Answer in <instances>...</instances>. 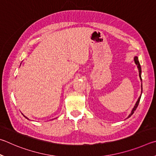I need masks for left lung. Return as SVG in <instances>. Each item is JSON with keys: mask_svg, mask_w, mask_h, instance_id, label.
Returning a JSON list of instances; mask_svg holds the SVG:
<instances>
[{"mask_svg": "<svg viewBox=\"0 0 156 156\" xmlns=\"http://www.w3.org/2000/svg\"><path fill=\"white\" fill-rule=\"evenodd\" d=\"M134 62H135V64H136V65H137V67H138V71H139V76H140V80L142 81V78H141V67H140V63H139V61H138V57H136V56H135V57H134ZM141 88H141L142 91H141V94H140V96L139 97L138 101H136V104H135V105H134V107H133V108L132 109V112H131V114H129V116H128L127 118H129V117H130L131 116H132L133 113H134V111H136V108H137V107H138V104H139V102H140V98H141L142 92H143V86H142V85H141Z\"/></svg>", "mask_w": 156, "mask_h": 156, "instance_id": "1", "label": "left lung"}]
</instances>
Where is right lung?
<instances>
[{"label":"right lung","instance_id":"obj_1","mask_svg":"<svg viewBox=\"0 0 156 156\" xmlns=\"http://www.w3.org/2000/svg\"><path fill=\"white\" fill-rule=\"evenodd\" d=\"M23 116H24V117H25V118H26V119H28V118H27V117H26V116H24V115H23Z\"/></svg>","mask_w":156,"mask_h":156}]
</instances>
